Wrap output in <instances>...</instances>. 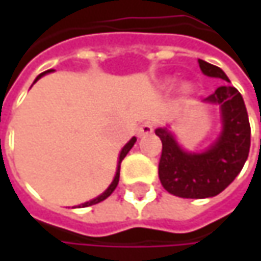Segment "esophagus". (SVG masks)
Masks as SVG:
<instances>
[{"label":"esophagus","instance_id":"1","mask_svg":"<svg viewBox=\"0 0 261 261\" xmlns=\"http://www.w3.org/2000/svg\"><path fill=\"white\" fill-rule=\"evenodd\" d=\"M152 131H154V124H152V122H149V121H146V122H143V124L139 127V136L151 134Z\"/></svg>","mask_w":261,"mask_h":261}]
</instances>
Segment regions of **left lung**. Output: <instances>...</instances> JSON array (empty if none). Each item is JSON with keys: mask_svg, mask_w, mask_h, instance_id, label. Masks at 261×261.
Segmentation results:
<instances>
[{"mask_svg": "<svg viewBox=\"0 0 261 261\" xmlns=\"http://www.w3.org/2000/svg\"><path fill=\"white\" fill-rule=\"evenodd\" d=\"M198 63L205 75L230 81L221 68L201 59ZM205 101L221 106L224 124L219 139L205 152H186L169 131L155 130L162 140L160 181L169 193L180 198L216 196L234 181L249 154L251 127L240 92L233 86H221Z\"/></svg>", "mask_w": 261, "mask_h": 261, "instance_id": "1", "label": "left lung"}]
</instances>
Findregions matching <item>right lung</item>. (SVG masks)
<instances>
[{"label": "right lung", "instance_id": "obj_1", "mask_svg": "<svg viewBox=\"0 0 261 261\" xmlns=\"http://www.w3.org/2000/svg\"><path fill=\"white\" fill-rule=\"evenodd\" d=\"M51 71H53V69H49V71H46V72H51ZM46 72H42V74H40V75H39V77L36 79V81L40 79L42 75H45ZM134 143H136V137H133L130 142H128V143H127V145H125V146L122 148V151H121V154H119V165H118V171H116L115 180H113V181H112V184L109 186V189H107V190H106V192H104L102 195H99L98 198H95V199H92V201H89V202H84V204H81V205H79V207H89V205L98 204V202L104 201L106 198H109V196H110V195L113 193V190L116 189V186H118V182H119V171H121V162H122V160H124V157H125V155L128 154V151H130L131 148H133V145H134Z\"/></svg>", "mask_w": 261, "mask_h": 261}]
</instances>
